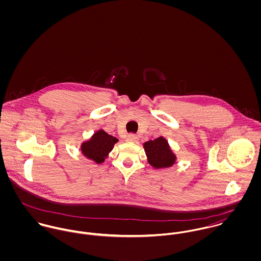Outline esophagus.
<instances>
[{
  "label": "esophagus",
  "mask_w": 261,
  "mask_h": 261,
  "mask_svg": "<svg viewBox=\"0 0 261 261\" xmlns=\"http://www.w3.org/2000/svg\"><path fill=\"white\" fill-rule=\"evenodd\" d=\"M128 142H132V143H137L138 142V140H139V138H138V136L137 135H135V134H129L128 136H127V139H126Z\"/></svg>",
  "instance_id": "obj_1"
}]
</instances>
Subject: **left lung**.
<instances>
[{"mask_svg": "<svg viewBox=\"0 0 261 261\" xmlns=\"http://www.w3.org/2000/svg\"><path fill=\"white\" fill-rule=\"evenodd\" d=\"M144 148L149 163L153 168H167L175 163V155L169 148L167 141L162 137L145 143Z\"/></svg>", "mask_w": 261, "mask_h": 261, "instance_id": "left-lung-1", "label": "left lung"}]
</instances>
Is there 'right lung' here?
I'll return each mask as SVG.
<instances>
[{"label":"right lung","mask_w":261,"mask_h":261,"mask_svg":"<svg viewBox=\"0 0 261 261\" xmlns=\"http://www.w3.org/2000/svg\"><path fill=\"white\" fill-rule=\"evenodd\" d=\"M118 140L112 136H110L103 130H98L91 138L89 142L82 145L81 149L84 155L93 160L96 163L105 162L109 152L113 149L114 144Z\"/></svg>","instance_id":"right-lung-1"}]
</instances>
